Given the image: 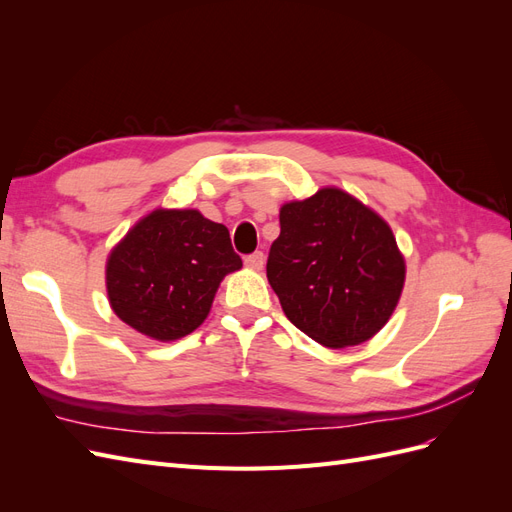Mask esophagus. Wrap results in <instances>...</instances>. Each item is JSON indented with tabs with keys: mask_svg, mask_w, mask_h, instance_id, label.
I'll return each instance as SVG.
<instances>
[{
	"mask_svg": "<svg viewBox=\"0 0 512 512\" xmlns=\"http://www.w3.org/2000/svg\"><path fill=\"white\" fill-rule=\"evenodd\" d=\"M245 267H250L254 271H260L262 267H265V254L254 252L250 256H245Z\"/></svg>",
	"mask_w": 512,
	"mask_h": 512,
	"instance_id": "34e87169",
	"label": "esophagus"
}]
</instances>
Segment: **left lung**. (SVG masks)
I'll list each match as a JSON object with an SVG mask.
<instances>
[{"instance_id": "8db88e82", "label": "left lung", "mask_w": 512, "mask_h": 512, "mask_svg": "<svg viewBox=\"0 0 512 512\" xmlns=\"http://www.w3.org/2000/svg\"><path fill=\"white\" fill-rule=\"evenodd\" d=\"M267 260L269 284L294 327L327 348L374 337L406 282L391 226L339 188L290 200Z\"/></svg>"}]
</instances>
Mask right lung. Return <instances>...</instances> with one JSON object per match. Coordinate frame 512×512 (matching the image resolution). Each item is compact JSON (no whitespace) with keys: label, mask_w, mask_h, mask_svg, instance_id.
Masks as SVG:
<instances>
[{"label":"right lung","mask_w":512,"mask_h":512,"mask_svg":"<svg viewBox=\"0 0 512 512\" xmlns=\"http://www.w3.org/2000/svg\"><path fill=\"white\" fill-rule=\"evenodd\" d=\"M241 267L224 224L196 209H156L108 254V303L134 331L175 342L205 322L220 282Z\"/></svg>","instance_id":"right-lung-1"}]
</instances>
